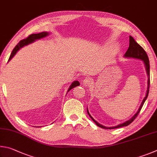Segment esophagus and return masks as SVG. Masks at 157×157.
<instances>
[{
    "label": "esophagus",
    "mask_w": 157,
    "mask_h": 157,
    "mask_svg": "<svg viewBox=\"0 0 157 157\" xmlns=\"http://www.w3.org/2000/svg\"><path fill=\"white\" fill-rule=\"evenodd\" d=\"M92 83V80L90 78H88V77H86V78L83 81V83L85 86H89V85Z\"/></svg>",
    "instance_id": "34e87169"
}]
</instances>
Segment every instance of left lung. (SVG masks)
Listing matches in <instances>:
<instances>
[{"label":"left lung","mask_w":157,"mask_h":157,"mask_svg":"<svg viewBox=\"0 0 157 157\" xmlns=\"http://www.w3.org/2000/svg\"><path fill=\"white\" fill-rule=\"evenodd\" d=\"M124 56L127 57V58H134V59H141V60H143V61H144L145 66V69H146L147 76H148L147 90L146 95H145V98H144V100H143L141 105H140L139 108V110L137 111L136 113L134 114V116L132 117L130 120H128V121H125L123 123H121V124H120L119 125L114 126V127H109H109H105V126H103L102 125L99 124V123L96 121L91 117V115L90 114L89 112H88V109H87V114H89V116L90 117V118H91V119L93 120V121H94L96 123V124H97V125L98 126V127L102 128L103 129H114V128H118L123 127V126H127L128 125H130L132 122L134 121V120L136 119L137 116H138V114H139L140 111H141V109L142 108L143 105H144L145 100L147 99V96H148V93H149L150 82V61H149V59H148L147 54L144 49V48H143L141 45H139V44L136 42L135 40L134 39L133 37H132L131 36H130V45H129V48L128 49L127 52H125Z\"/></svg>","instance_id":"obj_1"}]
</instances>
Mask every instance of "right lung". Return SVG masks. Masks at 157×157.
<instances>
[{"instance_id":"right-lung-1","label":"right lung","mask_w":157,"mask_h":157,"mask_svg":"<svg viewBox=\"0 0 157 157\" xmlns=\"http://www.w3.org/2000/svg\"><path fill=\"white\" fill-rule=\"evenodd\" d=\"M49 35V33L47 32H41V33H38V34H33L29 35L28 37H27L26 38H25V39L21 40L20 42H19L17 45H16V47L14 48H13V51L12 52V54H11L9 58V60H8V62L10 61V60L12 59L13 56H14V55L16 54V52H17L19 49H20L21 48H23V46L25 45H29V44L32 43L33 42H34L36 40H38V39H40V38H44L47 36ZM80 86V83H79L78 81H74L71 84V86L70 87V88L68 89L67 90V92L70 91V90H71L74 87H75L76 86Z\"/></svg>"}]
</instances>
